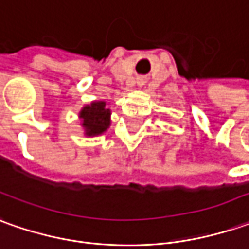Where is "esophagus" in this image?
<instances>
[{
    "label": "esophagus",
    "instance_id": "obj_1",
    "mask_svg": "<svg viewBox=\"0 0 249 249\" xmlns=\"http://www.w3.org/2000/svg\"><path fill=\"white\" fill-rule=\"evenodd\" d=\"M138 85H140V86H141V85H144V79H140V81H138Z\"/></svg>",
    "mask_w": 249,
    "mask_h": 249
}]
</instances>
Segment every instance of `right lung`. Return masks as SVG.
I'll return each instance as SVG.
<instances>
[{
	"mask_svg": "<svg viewBox=\"0 0 249 249\" xmlns=\"http://www.w3.org/2000/svg\"><path fill=\"white\" fill-rule=\"evenodd\" d=\"M81 126L86 137H97L105 133L111 126V109L105 101H91L79 111Z\"/></svg>",
	"mask_w": 249,
	"mask_h": 249,
	"instance_id": "add662e5",
	"label": "right lung"
}]
</instances>
